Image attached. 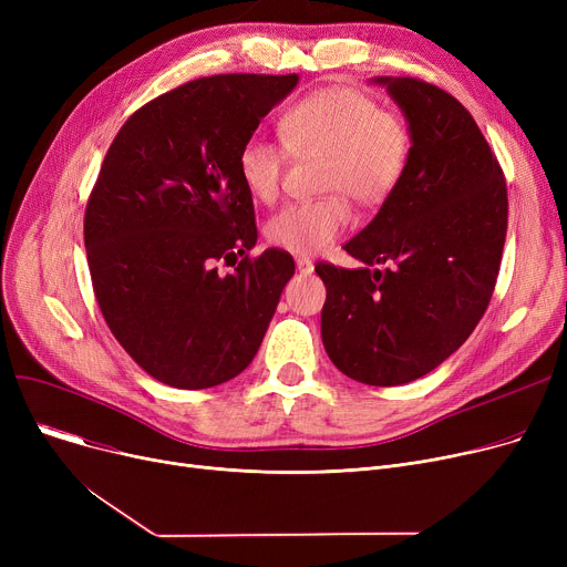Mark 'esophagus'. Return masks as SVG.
I'll return each mask as SVG.
<instances>
[{
	"instance_id": "obj_1",
	"label": "esophagus",
	"mask_w": 567,
	"mask_h": 567,
	"mask_svg": "<svg viewBox=\"0 0 567 567\" xmlns=\"http://www.w3.org/2000/svg\"><path fill=\"white\" fill-rule=\"evenodd\" d=\"M296 268H299L303 276H310L315 271V261L308 259V257H299V259H296Z\"/></svg>"
}]
</instances>
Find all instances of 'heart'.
Instances as JSON below:
<instances>
[{
  "label": "heart",
  "mask_w": 567,
  "mask_h": 567,
  "mask_svg": "<svg viewBox=\"0 0 567 567\" xmlns=\"http://www.w3.org/2000/svg\"><path fill=\"white\" fill-rule=\"evenodd\" d=\"M280 137L291 154H323L321 199L287 204L266 223V238L293 255L329 248L351 220L349 204L372 206L389 197L406 169L411 135L402 118L351 86L319 89L280 116ZM285 146L252 135L236 167L257 202H274L287 167Z\"/></svg>",
  "instance_id": "b5f03b06"
}]
</instances>
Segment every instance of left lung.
<instances>
[{
	"instance_id": "1",
	"label": "left lung",
	"mask_w": 567,
	"mask_h": 567,
	"mask_svg": "<svg viewBox=\"0 0 567 567\" xmlns=\"http://www.w3.org/2000/svg\"><path fill=\"white\" fill-rule=\"evenodd\" d=\"M400 105L411 152L398 188L344 250L319 261L321 340L333 365L368 385H400L439 368L483 319L508 231L501 165L468 110L415 78H374ZM385 262L383 272L370 269Z\"/></svg>"
}]
</instances>
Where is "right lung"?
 I'll list each match as a JSON object with an SVG mask.
<instances>
[{"label": "right lung", "mask_w": 567, "mask_h": 567, "mask_svg": "<svg viewBox=\"0 0 567 567\" xmlns=\"http://www.w3.org/2000/svg\"><path fill=\"white\" fill-rule=\"evenodd\" d=\"M296 84V73H229L148 101L116 133L89 195L84 248L99 308L131 359L174 389L241 374L293 276L280 248L246 255L257 225L236 158ZM238 254L220 275L217 261Z\"/></svg>", "instance_id": "1"}]
</instances>
